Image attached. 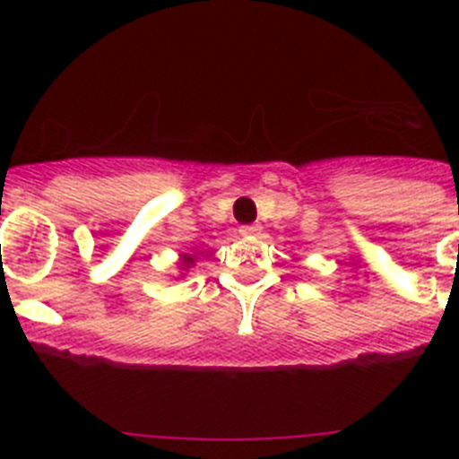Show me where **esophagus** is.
I'll return each instance as SVG.
<instances>
[{
	"label": "esophagus",
	"mask_w": 459,
	"mask_h": 459,
	"mask_svg": "<svg viewBox=\"0 0 459 459\" xmlns=\"http://www.w3.org/2000/svg\"><path fill=\"white\" fill-rule=\"evenodd\" d=\"M241 234L243 237H255V234H259V225H243Z\"/></svg>",
	"instance_id": "obj_1"
}]
</instances>
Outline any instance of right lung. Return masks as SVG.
Segmentation results:
<instances>
[{
	"mask_svg": "<svg viewBox=\"0 0 459 459\" xmlns=\"http://www.w3.org/2000/svg\"><path fill=\"white\" fill-rule=\"evenodd\" d=\"M193 264V257H188V255H184V266H190Z\"/></svg>",
	"mask_w": 459,
	"mask_h": 459,
	"instance_id": "obj_1",
	"label": "right lung"
}]
</instances>
